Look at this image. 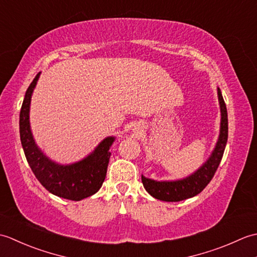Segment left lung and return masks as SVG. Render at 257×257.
<instances>
[{
	"label": "left lung",
	"mask_w": 257,
	"mask_h": 257,
	"mask_svg": "<svg viewBox=\"0 0 257 257\" xmlns=\"http://www.w3.org/2000/svg\"><path fill=\"white\" fill-rule=\"evenodd\" d=\"M217 98H219L221 110V123L219 138H217L212 154L198 170H195L190 176L183 179L170 180V181H168V180L167 181H157V180L141 176V181H143L146 191L154 198L166 202L182 201L193 198L210 183L222 160L223 154H224L228 130L227 110L219 87H217Z\"/></svg>",
	"instance_id": "8db88e82"
}]
</instances>
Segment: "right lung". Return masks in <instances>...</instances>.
Returning <instances> with one entry per match:
<instances>
[{
	"label": "right lung",
	"mask_w": 257,
	"mask_h": 257,
	"mask_svg": "<svg viewBox=\"0 0 257 257\" xmlns=\"http://www.w3.org/2000/svg\"><path fill=\"white\" fill-rule=\"evenodd\" d=\"M41 73L25 92L20 112V137L26 160L36 179L47 191L59 198L80 201L95 194L106 178L110 149L116 137L110 136L100 141L94 151L77 162L62 165L50 159L33 137L30 123L32 95Z\"/></svg>",
	"instance_id": "add662e5"
}]
</instances>
